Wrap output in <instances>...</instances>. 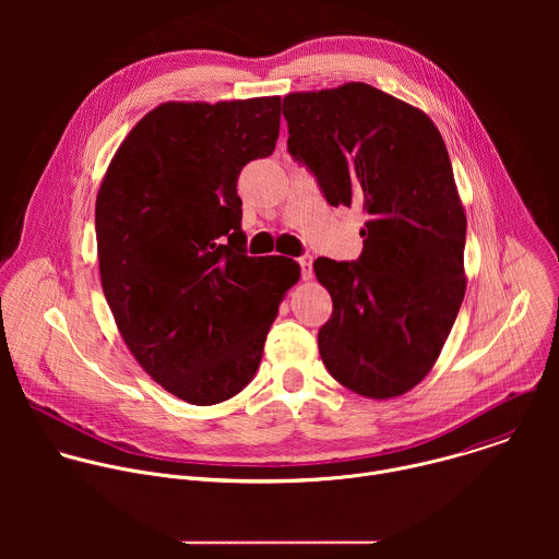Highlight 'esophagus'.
<instances>
[{"label": "esophagus", "mask_w": 559, "mask_h": 559, "mask_svg": "<svg viewBox=\"0 0 559 559\" xmlns=\"http://www.w3.org/2000/svg\"><path fill=\"white\" fill-rule=\"evenodd\" d=\"M296 263H298V267H300V276L307 281V278H311V263H313V259H311V254H302V257H298L296 259Z\"/></svg>", "instance_id": "esophagus-1"}]
</instances>
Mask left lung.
Wrapping results in <instances>:
<instances>
[{
  "label": "left lung",
  "instance_id": "left-lung-1",
  "mask_svg": "<svg viewBox=\"0 0 559 559\" xmlns=\"http://www.w3.org/2000/svg\"><path fill=\"white\" fill-rule=\"evenodd\" d=\"M287 150L330 205L358 207L356 261L316 259L334 302L318 330L328 371L393 397L433 367L464 298L466 216L433 121L367 84L283 99Z\"/></svg>",
  "mask_w": 559,
  "mask_h": 559
}]
</instances>
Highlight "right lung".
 <instances>
[{
  "instance_id": "obj_1",
  "label": "right lung",
  "mask_w": 559,
  "mask_h": 559,
  "mask_svg": "<svg viewBox=\"0 0 559 559\" xmlns=\"http://www.w3.org/2000/svg\"><path fill=\"white\" fill-rule=\"evenodd\" d=\"M281 97L164 104L119 145L97 194L99 272L139 365L199 407L257 373L283 294L285 257H248L238 175L270 156Z\"/></svg>"
}]
</instances>
